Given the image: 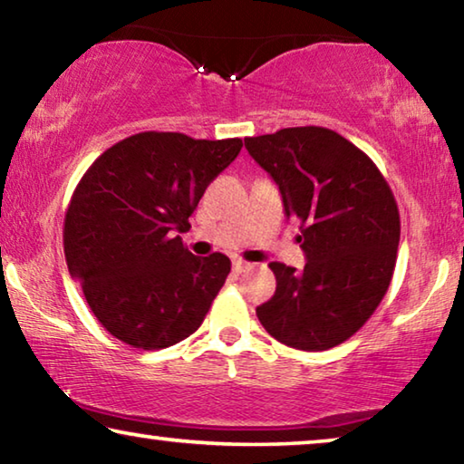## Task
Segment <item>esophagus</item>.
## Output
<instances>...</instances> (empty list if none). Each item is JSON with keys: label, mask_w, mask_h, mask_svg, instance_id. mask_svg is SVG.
<instances>
[{"label": "esophagus", "mask_w": 464, "mask_h": 464, "mask_svg": "<svg viewBox=\"0 0 464 464\" xmlns=\"http://www.w3.org/2000/svg\"><path fill=\"white\" fill-rule=\"evenodd\" d=\"M253 266H255V263L245 261V259H234V261H232V267H234V272H237V274L248 272V269H251Z\"/></svg>", "instance_id": "obj_1"}]
</instances>
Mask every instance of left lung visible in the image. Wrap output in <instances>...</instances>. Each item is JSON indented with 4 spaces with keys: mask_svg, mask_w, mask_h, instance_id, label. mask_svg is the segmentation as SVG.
<instances>
[{
    "mask_svg": "<svg viewBox=\"0 0 464 464\" xmlns=\"http://www.w3.org/2000/svg\"><path fill=\"white\" fill-rule=\"evenodd\" d=\"M298 219L303 269L269 263L276 295L256 306L269 336L296 351H327L373 315L394 276L401 213L367 153L322 126L245 139Z\"/></svg>",
    "mask_w": 464,
    "mask_h": 464,
    "instance_id": "left-lung-1",
    "label": "left lung"
}]
</instances>
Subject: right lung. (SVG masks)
Here are the masks:
<instances>
[{
	"instance_id": "obj_1",
	"label": "right lung",
	"mask_w": 464,
	"mask_h": 464,
	"mask_svg": "<svg viewBox=\"0 0 464 464\" xmlns=\"http://www.w3.org/2000/svg\"><path fill=\"white\" fill-rule=\"evenodd\" d=\"M242 139L147 130L111 145L76 184L63 218L68 272L92 315L140 351L198 330L232 263L195 256L187 232L205 188L240 153Z\"/></svg>"
}]
</instances>
